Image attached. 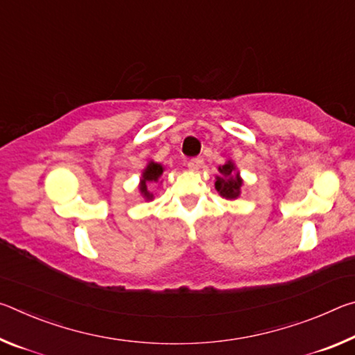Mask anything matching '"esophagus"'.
Here are the masks:
<instances>
[{
	"label": "esophagus",
	"mask_w": 355,
	"mask_h": 355,
	"mask_svg": "<svg viewBox=\"0 0 355 355\" xmlns=\"http://www.w3.org/2000/svg\"><path fill=\"white\" fill-rule=\"evenodd\" d=\"M202 166H203V158H200V156L188 161V167L192 172H199L202 169Z\"/></svg>",
	"instance_id": "34e87169"
}]
</instances>
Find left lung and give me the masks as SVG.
I'll use <instances>...</instances> for the list:
<instances>
[{"mask_svg":"<svg viewBox=\"0 0 355 355\" xmlns=\"http://www.w3.org/2000/svg\"><path fill=\"white\" fill-rule=\"evenodd\" d=\"M244 180L239 175L236 164L232 159H227L224 164L219 166V175H216L214 188L220 197L227 200H236L241 196V188Z\"/></svg>","mask_w":355,"mask_h":355,"instance_id":"left-lung-1","label":"left lung"}]
</instances>
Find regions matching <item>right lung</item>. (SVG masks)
Returning <instances> with one entry per match:
<instances>
[{
  "instance_id": "right-lung-1",
  "label": "right lung",
  "mask_w": 355,
  "mask_h": 355,
  "mask_svg": "<svg viewBox=\"0 0 355 355\" xmlns=\"http://www.w3.org/2000/svg\"><path fill=\"white\" fill-rule=\"evenodd\" d=\"M163 172H164V166L161 163H156L153 159H150L147 166L144 167L141 180H139V192L147 202L155 199L153 192L148 189V186L163 183L161 182V175H163Z\"/></svg>"
}]
</instances>
